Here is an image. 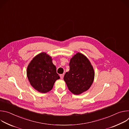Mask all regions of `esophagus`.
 Returning a JSON list of instances; mask_svg holds the SVG:
<instances>
[{"mask_svg": "<svg viewBox=\"0 0 129 129\" xmlns=\"http://www.w3.org/2000/svg\"><path fill=\"white\" fill-rule=\"evenodd\" d=\"M64 74H62L60 75V78L61 79H63V78H64Z\"/></svg>", "mask_w": 129, "mask_h": 129, "instance_id": "obj_1", "label": "esophagus"}]
</instances>
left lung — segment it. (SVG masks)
Segmentation results:
<instances>
[{"label":"left lung","mask_w":129,"mask_h":129,"mask_svg":"<svg viewBox=\"0 0 129 129\" xmlns=\"http://www.w3.org/2000/svg\"><path fill=\"white\" fill-rule=\"evenodd\" d=\"M70 70L64 77L69 90L79 95L87 91L94 79V70L89 59L84 54L78 52L70 59Z\"/></svg>","instance_id":"1"}]
</instances>
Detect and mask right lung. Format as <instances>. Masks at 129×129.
Instances as JSON below:
<instances>
[{
  "label": "right lung",
  "instance_id": "1",
  "mask_svg": "<svg viewBox=\"0 0 129 129\" xmlns=\"http://www.w3.org/2000/svg\"><path fill=\"white\" fill-rule=\"evenodd\" d=\"M26 74L31 86L43 93L50 91L55 82L60 79L51 57L44 52L31 60L27 66Z\"/></svg>",
  "mask_w": 129,
  "mask_h": 129
}]
</instances>
